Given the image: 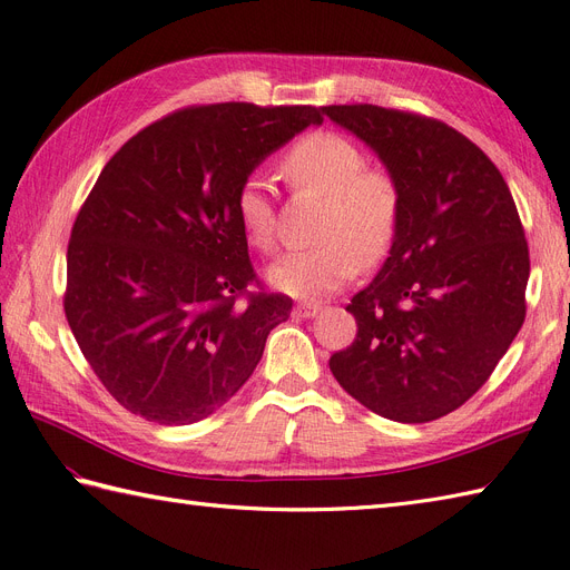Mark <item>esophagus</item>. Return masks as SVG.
Wrapping results in <instances>:
<instances>
[{
  "mask_svg": "<svg viewBox=\"0 0 570 570\" xmlns=\"http://www.w3.org/2000/svg\"><path fill=\"white\" fill-rule=\"evenodd\" d=\"M318 312H321V304H316V302H302L295 306L297 318H314Z\"/></svg>",
  "mask_w": 570,
  "mask_h": 570,
  "instance_id": "34e87169",
  "label": "esophagus"
}]
</instances>
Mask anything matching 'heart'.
I'll return each mask as SVG.
<instances>
[{
    "instance_id": "heart-1",
    "label": "heart",
    "mask_w": 570,
    "mask_h": 570,
    "mask_svg": "<svg viewBox=\"0 0 570 570\" xmlns=\"http://www.w3.org/2000/svg\"><path fill=\"white\" fill-rule=\"evenodd\" d=\"M366 159L344 135L318 130L287 151L283 174L295 189L323 197L321 245L281 256L268 268V283L292 297H323L342 287L361 264H375L390 252L400 228V187ZM237 220L256 249L275 243V209L268 183L252 176L235 199Z\"/></svg>"
}]
</instances>
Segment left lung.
Returning a JSON list of instances; mask_svg holds the SVG:
<instances>
[{"label": "left lung", "instance_id": "left-lung-1", "mask_svg": "<svg viewBox=\"0 0 570 570\" xmlns=\"http://www.w3.org/2000/svg\"><path fill=\"white\" fill-rule=\"evenodd\" d=\"M371 147L400 187V228L352 297V347L335 381L396 423H428L485 385L525 321L530 256L509 185L442 120L373 105L323 107Z\"/></svg>", "mask_w": 570, "mask_h": 570}]
</instances>
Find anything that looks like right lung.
I'll list each match as a JSON object with an SVG mask.
<instances>
[{"instance_id": "1", "label": "right lung", "mask_w": 570, "mask_h": 570, "mask_svg": "<svg viewBox=\"0 0 570 570\" xmlns=\"http://www.w3.org/2000/svg\"><path fill=\"white\" fill-rule=\"evenodd\" d=\"M314 107H189L147 126L101 170L71 230L63 312L114 400L145 421L189 425L226 404L289 318L256 281L239 187L308 126Z\"/></svg>"}]
</instances>
